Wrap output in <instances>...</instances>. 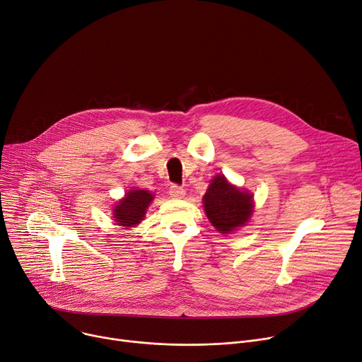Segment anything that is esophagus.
<instances>
[{
	"mask_svg": "<svg viewBox=\"0 0 362 362\" xmlns=\"http://www.w3.org/2000/svg\"><path fill=\"white\" fill-rule=\"evenodd\" d=\"M168 194H170V197L173 198V199H182V198H185V195H186V192H185V189L183 187H180V186H172L170 187V190H168Z\"/></svg>",
	"mask_w": 362,
	"mask_h": 362,
	"instance_id": "1",
	"label": "esophagus"
}]
</instances>
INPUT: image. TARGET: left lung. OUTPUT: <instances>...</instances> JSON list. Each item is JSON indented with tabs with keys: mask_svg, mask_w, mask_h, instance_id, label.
I'll return each mask as SVG.
<instances>
[{
	"mask_svg": "<svg viewBox=\"0 0 362 362\" xmlns=\"http://www.w3.org/2000/svg\"><path fill=\"white\" fill-rule=\"evenodd\" d=\"M202 201L208 220L224 234L246 226L253 212V195L228 183L224 175L211 180Z\"/></svg>",
	"mask_w": 362,
	"mask_h": 362,
	"instance_id": "obj_1",
	"label": "left lung"
}]
</instances>
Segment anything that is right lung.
Instances as JSON below:
<instances>
[{
  "instance_id": "1",
  "label": "right lung",
  "mask_w": 362,
  "mask_h": 362,
  "mask_svg": "<svg viewBox=\"0 0 362 362\" xmlns=\"http://www.w3.org/2000/svg\"><path fill=\"white\" fill-rule=\"evenodd\" d=\"M153 199L154 195L148 190L131 189L113 209L115 223L122 227H135L144 220L146 211Z\"/></svg>"
}]
</instances>
